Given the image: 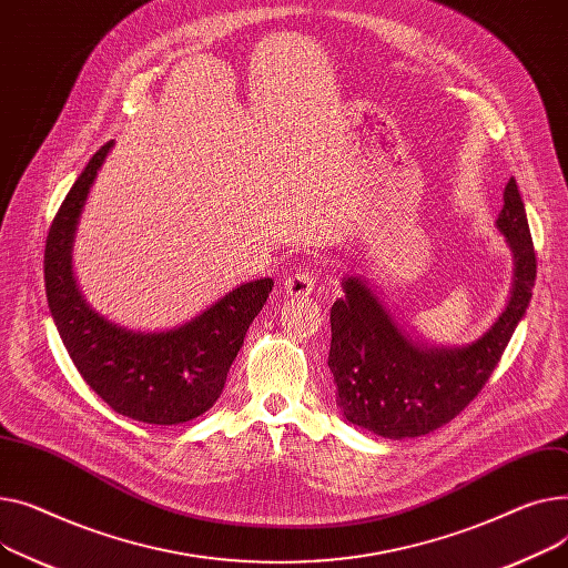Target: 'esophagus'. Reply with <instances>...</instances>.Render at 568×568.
<instances>
[{"mask_svg":"<svg viewBox=\"0 0 568 568\" xmlns=\"http://www.w3.org/2000/svg\"><path fill=\"white\" fill-rule=\"evenodd\" d=\"M314 286H316V277H314L310 265H303V268H297L293 275L286 277V284H284L286 293L295 295V297L312 295Z\"/></svg>","mask_w":568,"mask_h":568,"instance_id":"esophagus-1","label":"esophagus"}]
</instances>
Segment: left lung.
<instances>
[{
	"label": "left lung",
	"instance_id": "8db88e82",
	"mask_svg": "<svg viewBox=\"0 0 568 568\" xmlns=\"http://www.w3.org/2000/svg\"><path fill=\"white\" fill-rule=\"evenodd\" d=\"M497 226L516 256L514 293L495 325L465 348L415 344L369 286L355 277L344 282L346 297L329 310L327 366L337 383V406L348 422L389 440L417 438L475 402L503 359L537 280L535 243L516 179L505 187Z\"/></svg>",
	"mask_w": 568,
	"mask_h": 568
}]
</instances>
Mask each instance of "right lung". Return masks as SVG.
I'll use <instances>...</instances> for the list:
<instances>
[{
  "label": "right lung",
  "instance_id": "add662e5",
  "mask_svg": "<svg viewBox=\"0 0 568 568\" xmlns=\"http://www.w3.org/2000/svg\"><path fill=\"white\" fill-rule=\"evenodd\" d=\"M112 144L93 153L50 224L43 261L48 305L80 376L114 413L144 424H183L220 398L273 280L247 282L194 321L153 335L91 312L73 280L71 247L84 199Z\"/></svg>",
  "mask_w": 568,
  "mask_h": 568
}]
</instances>
